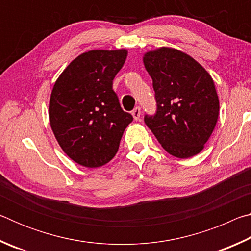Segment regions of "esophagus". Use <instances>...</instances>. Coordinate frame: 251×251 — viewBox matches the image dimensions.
I'll return each instance as SVG.
<instances>
[{
  "label": "esophagus",
  "instance_id": "1",
  "mask_svg": "<svg viewBox=\"0 0 251 251\" xmlns=\"http://www.w3.org/2000/svg\"><path fill=\"white\" fill-rule=\"evenodd\" d=\"M141 113H142V110H141V107H139V106H137V107H135L133 109V112H131V115H133L135 121H138L139 118H141Z\"/></svg>",
  "mask_w": 251,
  "mask_h": 251
}]
</instances>
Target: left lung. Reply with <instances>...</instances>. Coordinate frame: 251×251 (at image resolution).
<instances>
[{
    "mask_svg": "<svg viewBox=\"0 0 251 251\" xmlns=\"http://www.w3.org/2000/svg\"><path fill=\"white\" fill-rule=\"evenodd\" d=\"M155 91V114L144 121L165 151L178 158L201 152L214 130L219 100L214 80L189 55L161 48L144 56Z\"/></svg>",
    "mask_w": 251,
    "mask_h": 251,
    "instance_id": "obj_1",
    "label": "left lung"
}]
</instances>
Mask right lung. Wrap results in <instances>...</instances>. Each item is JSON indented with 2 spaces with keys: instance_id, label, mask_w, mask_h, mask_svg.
<instances>
[{
  "instance_id": "right-lung-1",
  "label": "right lung",
  "mask_w": 251,
  "mask_h": 251,
  "mask_svg": "<svg viewBox=\"0 0 251 251\" xmlns=\"http://www.w3.org/2000/svg\"><path fill=\"white\" fill-rule=\"evenodd\" d=\"M126 56L125 50H90L76 57L54 85L50 127L65 154L82 166L107 164L133 122L113 91V79Z\"/></svg>"
}]
</instances>
